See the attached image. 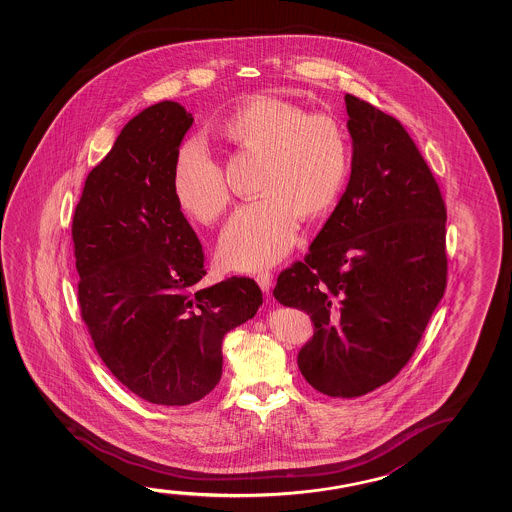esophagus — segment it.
I'll list each match as a JSON object with an SVG mask.
<instances>
[{
	"mask_svg": "<svg viewBox=\"0 0 512 512\" xmlns=\"http://www.w3.org/2000/svg\"><path fill=\"white\" fill-rule=\"evenodd\" d=\"M255 282L259 284L262 293L269 294V289H271V285H273V275H271L269 271H262V273H257Z\"/></svg>",
	"mask_w": 512,
	"mask_h": 512,
	"instance_id": "1",
	"label": "esophagus"
}]
</instances>
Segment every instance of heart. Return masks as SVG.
Listing matches in <instances>:
<instances>
[{
	"mask_svg": "<svg viewBox=\"0 0 512 512\" xmlns=\"http://www.w3.org/2000/svg\"><path fill=\"white\" fill-rule=\"evenodd\" d=\"M237 148L262 155V198L235 212L218 244V260L234 271H259L284 259L296 243L300 216L318 218L337 202L350 175V144L327 116H307L287 101L253 98L221 126ZM171 191L178 209L203 225L230 203L223 169L198 139L173 160Z\"/></svg>",
	"mask_w": 512,
	"mask_h": 512,
	"instance_id": "obj_1",
	"label": "heart"
}]
</instances>
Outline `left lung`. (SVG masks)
Listing matches in <instances>:
<instances>
[{
    "instance_id": "left-lung-1",
    "label": "left lung",
    "mask_w": 512,
    "mask_h": 512,
    "mask_svg": "<svg viewBox=\"0 0 512 512\" xmlns=\"http://www.w3.org/2000/svg\"><path fill=\"white\" fill-rule=\"evenodd\" d=\"M344 101L350 182L273 296L314 323L298 352L305 380L332 398H357L400 373L443 298L446 209L400 121L352 94Z\"/></svg>"
}]
</instances>
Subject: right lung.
Segmentation results:
<instances>
[{"instance_id": "1", "label": "right lung", "mask_w": 512, "mask_h": 512, "mask_svg": "<svg viewBox=\"0 0 512 512\" xmlns=\"http://www.w3.org/2000/svg\"><path fill=\"white\" fill-rule=\"evenodd\" d=\"M193 121L176 101L141 110L87 176L73 218L78 302L96 352L132 393L171 407L218 386L223 337L262 305L252 278L196 287L202 244L171 191Z\"/></svg>"}]
</instances>
